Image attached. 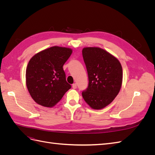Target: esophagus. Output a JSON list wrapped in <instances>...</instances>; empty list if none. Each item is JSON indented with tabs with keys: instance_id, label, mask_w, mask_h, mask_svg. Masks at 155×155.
<instances>
[{
	"instance_id": "obj_1",
	"label": "esophagus",
	"mask_w": 155,
	"mask_h": 155,
	"mask_svg": "<svg viewBox=\"0 0 155 155\" xmlns=\"http://www.w3.org/2000/svg\"><path fill=\"white\" fill-rule=\"evenodd\" d=\"M72 88H74V89H76L77 88V84L76 83H74L73 85H72Z\"/></svg>"
}]
</instances>
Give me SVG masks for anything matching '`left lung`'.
Returning <instances> with one entry per match:
<instances>
[{"mask_svg":"<svg viewBox=\"0 0 155 155\" xmlns=\"http://www.w3.org/2000/svg\"><path fill=\"white\" fill-rule=\"evenodd\" d=\"M82 54L88 76V86L82 92L83 97L93 109H101L118 94L122 67L118 59L99 47L84 48Z\"/></svg>","mask_w":155,"mask_h":155,"instance_id":"1","label":"left lung"}]
</instances>
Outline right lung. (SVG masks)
I'll list each match as a JSON object with an SVG mask.
<instances>
[{"mask_svg": "<svg viewBox=\"0 0 155 155\" xmlns=\"http://www.w3.org/2000/svg\"><path fill=\"white\" fill-rule=\"evenodd\" d=\"M72 50L55 46L36 54L26 70V83L30 96L37 104L52 107L71 88L66 81L63 64Z\"/></svg>", "mask_w": 155, "mask_h": 155, "instance_id": "right-lung-1", "label": "right lung"}]
</instances>
